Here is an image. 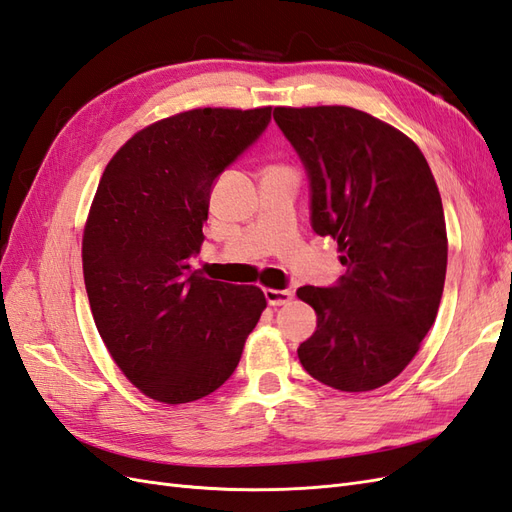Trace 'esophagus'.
Wrapping results in <instances>:
<instances>
[{"label":"esophagus","instance_id":"34e87169","mask_svg":"<svg viewBox=\"0 0 512 512\" xmlns=\"http://www.w3.org/2000/svg\"><path fill=\"white\" fill-rule=\"evenodd\" d=\"M264 296L268 300L270 307H279V305H287L292 300V290H264Z\"/></svg>","mask_w":512,"mask_h":512}]
</instances>
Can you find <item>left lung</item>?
Segmentation results:
<instances>
[{
	"label": "left lung",
	"instance_id": "left-lung-1",
	"mask_svg": "<svg viewBox=\"0 0 512 512\" xmlns=\"http://www.w3.org/2000/svg\"><path fill=\"white\" fill-rule=\"evenodd\" d=\"M303 160L311 227L337 242L346 274L335 287L296 292L318 329L298 359L339 391L393 381L435 324L448 266L437 181L400 129L348 106L274 108Z\"/></svg>",
	"mask_w": 512,
	"mask_h": 512
}]
</instances>
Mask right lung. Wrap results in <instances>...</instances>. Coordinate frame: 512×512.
<instances>
[{
    "instance_id": "obj_1",
    "label": "right lung",
    "mask_w": 512,
    "mask_h": 512,
    "mask_svg": "<svg viewBox=\"0 0 512 512\" xmlns=\"http://www.w3.org/2000/svg\"><path fill=\"white\" fill-rule=\"evenodd\" d=\"M270 106L196 108L136 131L103 170L82 238L88 303L131 385L201 400L238 368L266 309L257 285L190 270L214 179L261 136Z\"/></svg>"
}]
</instances>
